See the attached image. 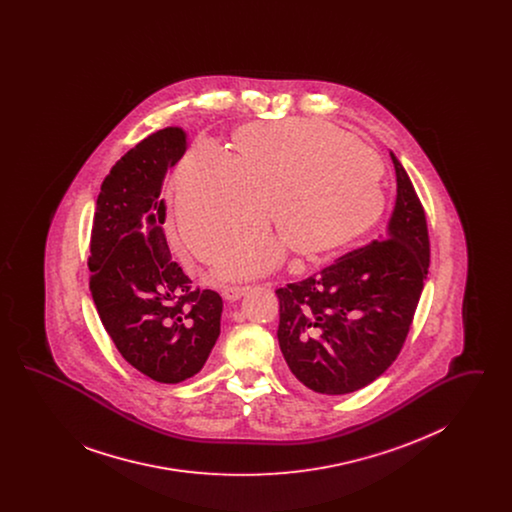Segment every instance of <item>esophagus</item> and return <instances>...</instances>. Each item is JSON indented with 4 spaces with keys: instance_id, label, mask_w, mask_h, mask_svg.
Returning a JSON list of instances; mask_svg holds the SVG:
<instances>
[{
    "instance_id": "obj_1",
    "label": "esophagus",
    "mask_w": 512,
    "mask_h": 512,
    "mask_svg": "<svg viewBox=\"0 0 512 512\" xmlns=\"http://www.w3.org/2000/svg\"><path fill=\"white\" fill-rule=\"evenodd\" d=\"M245 292H247V288H242V286H226V288H222V297H224L226 301L234 303V301L242 299Z\"/></svg>"
}]
</instances>
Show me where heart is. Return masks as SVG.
<instances>
[{"label":"heart","instance_id":"b5f03b06","mask_svg":"<svg viewBox=\"0 0 512 512\" xmlns=\"http://www.w3.org/2000/svg\"><path fill=\"white\" fill-rule=\"evenodd\" d=\"M236 155L211 144L188 151L174 174L176 220L197 257L259 236L267 213L284 242L244 244L217 263L222 278L276 267L286 245L320 259L357 242L384 211L382 161L338 126L313 119L251 122L234 134Z\"/></svg>","mask_w":512,"mask_h":512}]
</instances>
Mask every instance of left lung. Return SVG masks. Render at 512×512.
<instances>
[{
    "instance_id": "left-lung-1",
    "label": "left lung",
    "mask_w": 512,
    "mask_h": 512,
    "mask_svg": "<svg viewBox=\"0 0 512 512\" xmlns=\"http://www.w3.org/2000/svg\"><path fill=\"white\" fill-rule=\"evenodd\" d=\"M386 232L307 280L276 290L278 343L309 390L343 395L374 382L397 359L430 267L422 203L399 159Z\"/></svg>"
}]
</instances>
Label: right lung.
<instances>
[{"label": "right lung", "instance_id": "1", "mask_svg": "<svg viewBox=\"0 0 512 512\" xmlns=\"http://www.w3.org/2000/svg\"><path fill=\"white\" fill-rule=\"evenodd\" d=\"M186 149V132L167 126L115 163L101 184L88 259L107 334L126 363L161 384L197 374L220 336L222 297L192 286L163 230V182Z\"/></svg>", "mask_w": 512, "mask_h": 512}]
</instances>
